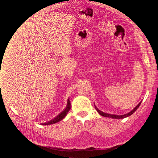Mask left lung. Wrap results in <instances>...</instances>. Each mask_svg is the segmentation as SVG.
<instances>
[{"label": "left lung", "instance_id": "obj_1", "mask_svg": "<svg viewBox=\"0 0 158 158\" xmlns=\"http://www.w3.org/2000/svg\"><path fill=\"white\" fill-rule=\"evenodd\" d=\"M141 101L131 111H130L129 112H128V113H127V114H124V115H115V114H107V113H105V112H102V111H101L99 109H98L96 107V106H95V108H96V109L97 110V111L98 112V113L101 115V116H104V117H107V118H113V119H123V118H127V117H128V116H131V115H132L134 112L136 111L137 109H138V108L139 107V106H140V104H141Z\"/></svg>", "mask_w": 158, "mask_h": 158}]
</instances>
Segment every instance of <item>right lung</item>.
<instances>
[{"mask_svg": "<svg viewBox=\"0 0 158 158\" xmlns=\"http://www.w3.org/2000/svg\"><path fill=\"white\" fill-rule=\"evenodd\" d=\"M71 109V102H70V101H69V99H68V101H67V106L65 107V109L62 111L60 113L57 115L54 119H53L52 120L49 121V122H47V123H43L42 125H49V124H55L56 123H58L59 121L62 120L65 116L67 115V112H68Z\"/></svg>", "mask_w": 158, "mask_h": 158, "instance_id": "1", "label": "right lung"}]
</instances>
